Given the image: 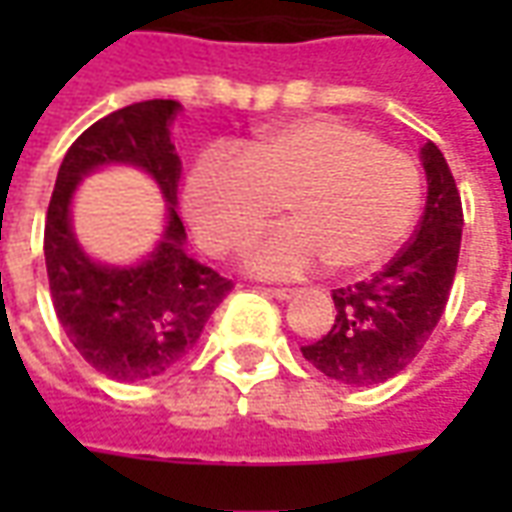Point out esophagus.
Masks as SVG:
<instances>
[{"label": "esophagus", "instance_id": "34e87169", "mask_svg": "<svg viewBox=\"0 0 512 512\" xmlns=\"http://www.w3.org/2000/svg\"><path fill=\"white\" fill-rule=\"evenodd\" d=\"M263 290V296H271V299H279V301H285L293 296V290L290 288H260Z\"/></svg>", "mask_w": 512, "mask_h": 512}]
</instances>
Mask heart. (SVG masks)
I'll return each mask as SVG.
<instances>
[{"mask_svg": "<svg viewBox=\"0 0 512 512\" xmlns=\"http://www.w3.org/2000/svg\"><path fill=\"white\" fill-rule=\"evenodd\" d=\"M293 222L260 235L246 266L296 277L386 263L406 241L422 202L414 158L337 117L266 126L241 150L213 147L186 180V213L211 255H230L282 213Z\"/></svg>", "mask_w": 512, "mask_h": 512, "instance_id": "heart-1", "label": "heart"}]
</instances>
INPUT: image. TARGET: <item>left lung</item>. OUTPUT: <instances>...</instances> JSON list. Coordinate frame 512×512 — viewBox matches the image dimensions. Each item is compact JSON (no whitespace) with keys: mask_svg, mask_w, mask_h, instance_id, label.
<instances>
[{"mask_svg":"<svg viewBox=\"0 0 512 512\" xmlns=\"http://www.w3.org/2000/svg\"><path fill=\"white\" fill-rule=\"evenodd\" d=\"M422 164L428 202L414 238L373 279L332 290V329L318 343L301 345L315 370L345 386L384 384L406 370L450 299L461 252V194L433 142L422 147Z\"/></svg>","mask_w":512,"mask_h":512,"instance_id":"1","label":"left lung"}]
</instances>
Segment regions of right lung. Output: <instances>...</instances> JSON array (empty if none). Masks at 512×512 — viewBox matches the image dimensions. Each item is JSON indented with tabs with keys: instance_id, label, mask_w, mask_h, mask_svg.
<instances>
[{
	"instance_id": "1",
	"label": "right lung",
	"mask_w": 512,
	"mask_h": 512,
	"mask_svg": "<svg viewBox=\"0 0 512 512\" xmlns=\"http://www.w3.org/2000/svg\"><path fill=\"white\" fill-rule=\"evenodd\" d=\"M175 101H142L87 128L62 158L51 191L43 252L54 312L84 362L117 381H145L178 365L205 323L233 290V279L191 260L186 227L169 205L158 249L136 268H106L84 255L68 222V205L84 172L123 161L147 169L175 202L180 158L169 139Z\"/></svg>"
}]
</instances>
